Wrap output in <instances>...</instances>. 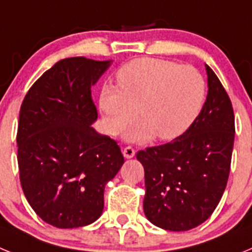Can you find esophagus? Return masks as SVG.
<instances>
[{"label": "esophagus", "mask_w": 252, "mask_h": 252, "mask_svg": "<svg viewBox=\"0 0 252 252\" xmlns=\"http://www.w3.org/2000/svg\"><path fill=\"white\" fill-rule=\"evenodd\" d=\"M135 149H132L131 146H127V148H125L124 150H122V154H124V157L126 158V159H131V158L135 157Z\"/></svg>", "instance_id": "obj_1"}]
</instances>
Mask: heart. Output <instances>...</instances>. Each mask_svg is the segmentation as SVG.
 <instances>
[{
	"label": "heart",
	"mask_w": 252,
	"mask_h": 252,
	"mask_svg": "<svg viewBox=\"0 0 252 252\" xmlns=\"http://www.w3.org/2000/svg\"><path fill=\"white\" fill-rule=\"evenodd\" d=\"M120 88L104 86L99 104L112 133L133 120L141 121L126 132L130 142H145L155 135L161 141L186 132L201 113L206 82L197 69L175 62L140 58L117 73Z\"/></svg>",
	"instance_id": "b5f03b06"
}]
</instances>
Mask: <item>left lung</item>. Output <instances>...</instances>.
<instances>
[{
    "mask_svg": "<svg viewBox=\"0 0 252 252\" xmlns=\"http://www.w3.org/2000/svg\"><path fill=\"white\" fill-rule=\"evenodd\" d=\"M208 94L190 127L164 145L140 150L144 212L155 226L188 231L211 217L230 175L235 116L230 97L206 64Z\"/></svg>",
    "mask_w": 252,
    "mask_h": 252,
    "instance_id": "1",
    "label": "left lung"
}]
</instances>
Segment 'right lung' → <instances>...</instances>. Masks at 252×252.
Segmentation results:
<instances>
[{
  "label": "right lung",
  "instance_id": "1",
  "mask_svg": "<svg viewBox=\"0 0 252 252\" xmlns=\"http://www.w3.org/2000/svg\"><path fill=\"white\" fill-rule=\"evenodd\" d=\"M112 60L66 58L35 82L20 108L17 162L22 190L43 221L75 228L97 221L104 187L125 162L117 142L92 127V87Z\"/></svg>",
  "mask_w": 252,
  "mask_h": 252
}]
</instances>
